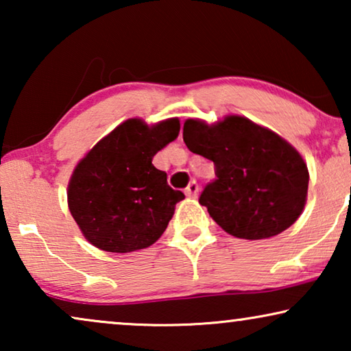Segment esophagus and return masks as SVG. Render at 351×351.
Returning <instances> with one entry per match:
<instances>
[{"instance_id":"obj_1","label":"esophagus","mask_w":351,"mask_h":351,"mask_svg":"<svg viewBox=\"0 0 351 351\" xmlns=\"http://www.w3.org/2000/svg\"><path fill=\"white\" fill-rule=\"evenodd\" d=\"M198 191H199V186L193 180V182H190L189 186L185 189V195L190 196V198H196V196H198Z\"/></svg>"}]
</instances>
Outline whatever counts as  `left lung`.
<instances>
[{
  "label": "left lung",
  "mask_w": 351,
  "mask_h": 351,
  "mask_svg": "<svg viewBox=\"0 0 351 351\" xmlns=\"http://www.w3.org/2000/svg\"><path fill=\"white\" fill-rule=\"evenodd\" d=\"M184 142L214 162L215 180L204 186L199 204L225 232L243 239L271 238L299 219L308 169L278 134L244 117L213 126L186 119Z\"/></svg>",
  "instance_id": "8db88e82"
}]
</instances>
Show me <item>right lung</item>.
<instances>
[{"mask_svg":"<svg viewBox=\"0 0 351 351\" xmlns=\"http://www.w3.org/2000/svg\"><path fill=\"white\" fill-rule=\"evenodd\" d=\"M180 131L177 118L148 126L119 124L78 162L69 184V208L86 239L107 252L152 246L185 198L167 185L153 156Z\"/></svg>","mask_w":351,"mask_h":351,"instance_id":"right-lung-1","label":"right lung"}]
</instances>
